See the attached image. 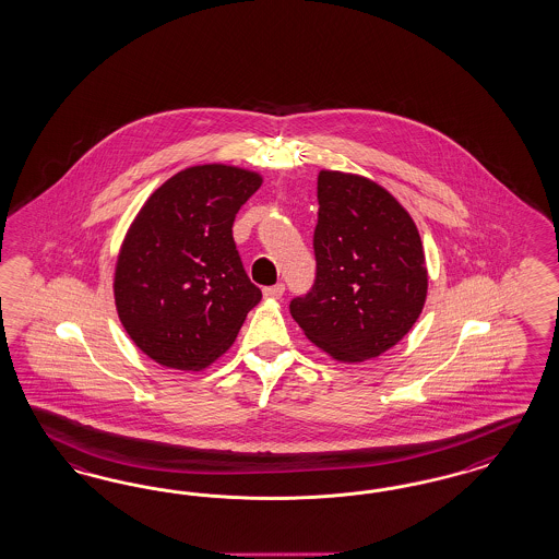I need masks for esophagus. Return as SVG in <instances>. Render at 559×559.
<instances>
[{"label":"esophagus","mask_w":559,"mask_h":559,"mask_svg":"<svg viewBox=\"0 0 559 559\" xmlns=\"http://www.w3.org/2000/svg\"><path fill=\"white\" fill-rule=\"evenodd\" d=\"M262 293H264V297H266V299H281V297H283V293H285V285H281V283H278V285H274V287H266L264 288V290H262Z\"/></svg>","instance_id":"obj_1"}]
</instances>
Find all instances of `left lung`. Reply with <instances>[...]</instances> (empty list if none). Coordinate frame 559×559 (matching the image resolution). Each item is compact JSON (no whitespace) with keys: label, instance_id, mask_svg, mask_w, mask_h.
Segmentation results:
<instances>
[{"label":"left lung","instance_id":"8db88e82","mask_svg":"<svg viewBox=\"0 0 559 559\" xmlns=\"http://www.w3.org/2000/svg\"><path fill=\"white\" fill-rule=\"evenodd\" d=\"M318 201V276L305 297L290 301V316L334 360H371L404 338L423 313V239L402 203L371 178L322 169Z\"/></svg>","mask_w":559,"mask_h":559}]
</instances>
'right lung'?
Wrapping results in <instances>:
<instances>
[{"instance_id":"add662e5","label":"right lung","mask_w":559,"mask_h":559,"mask_svg":"<svg viewBox=\"0 0 559 559\" xmlns=\"http://www.w3.org/2000/svg\"><path fill=\"white\" fill-rule=\"evenodd\" d=\"M260 185L252 169L192 166L153 190L129 225L115 305L129 338L157 365L204 371L260 304L231 236L239 206Z\"/></svg>"}]
</instances>
